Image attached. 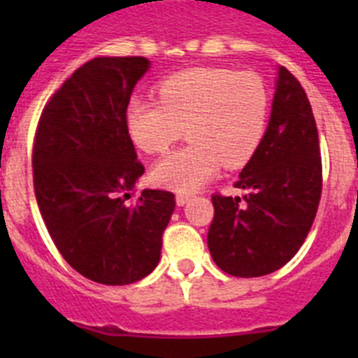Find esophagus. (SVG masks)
<instances>
[{
	"label": "esophagus",
	"mask_w": 358,
	"mask_h": 358,
	"mask_svg": "<svg viewBox=\"0 0 358 358\" xmlns=\"http://www.w3.org/2000/svg\"><path fill=\"white\" fill-rule=\"evenodd\" d=\"M192 199V195L189 194H177L176 195V202H177V206H185L186 202Z\"/></svg>",
	"instance_id": "1"
}]
</instances>
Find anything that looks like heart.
<instances>
[{"label":"heart","instance_id":"obj_1","mask_svg":"<svg viewBox=\"0 0 358 358\" xmlns=\"http://www.w3.org/2000/svg\"><path fill=\"white\" fill-rule=\"evenodd\" d=\"M159 102L132 100L125 123L147 154H164L186 129L189 145L154 166V181L192 194L218 173L238 169L260 147L267 131L271 93L258 73L194 68L157 87Z\"/></svg>","mask_w":358,"mask_h":358}]
</instances>
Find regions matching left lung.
<instances>
[{"label":"left lung","instance_id":"left-lung-1","mask_svg":"<svg viewBox=\"0 0 358 358\" xmlns=\"http://www.w3.org/2000/svg\"><path fill=\"white\" fill-rule=\"evenodd\" d=\"M240 197L213 194L208 248L224 273L258 278L299 251L317 213L322 164L315 118L292 73L278 69L273 113L260 147L240 172Z\"/></svg>","mask_w":358,"mask_h":358}]
</instances>
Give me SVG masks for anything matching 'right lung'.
I'll return each mask as SVG.
<instances>
[{
    "label": "right lung",
    "instance_id": "right-lung-1",
    "mask_svg": "<svg viewBox=\"0 0 358 358\" xmlns=\"http://www.w3.org/2000/svg\"><path fill=\"white\" fill-rule=\"evenodd\" d=\"M145 57H96L44 106L34 140V189L59 252L102 285H129L156 268L176 195L143 189L145 166L125 115Z\"/></svg>",
    "mask_w": 358,
    "mask_h": 358
}]
</instances>
